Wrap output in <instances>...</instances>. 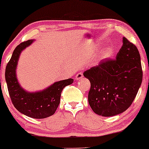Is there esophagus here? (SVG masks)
Wrapping results in <instances>:
<instances>
[{
    "instance_id": "1",
    "label": "esophagus",
    "mask_w": 149,
    "mask_h": 149,
    "mask_svg": "<svg viewBox=\"0 0 149 149\" xmlns=\"http://www.w3.org/2000/svg\"><path fill=\"white\" fill-rule=\"evenodd\" d=\"M83 77V74L82 72H79V73H77V75L76 76V80H80V79H82Z\"/></svg>"
}]
</instances>
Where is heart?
Masks as SVG:
<instances>
[{"instance_id":"obj_1","label":"heart","mask_w":149,"mask_h":149,"mask_svg":"<svg viewBox=\"0 0 149 149\" xmlns=\"http://www.w3.org/2000/svg\"><path fill=\"white\" fill-rule=\"evenodd\" d=\"M112 55V51L110 49H106L104 51L102 54V58H110Z\"/></svg>"}]
</instances>
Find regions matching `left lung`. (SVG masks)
Masks as SVG:
<instances>
[{
  "mask_svg": "<svg viewBox=\"0 0 149 149\" xmlns=\"http://www.w3.org/2000/svg\"><path fill=\"white\" fill-rule=\"evenodd\" d=\"M122 42L115 59H106L83 73L91 82L90 106L102 117L127 110L141 85L143 72L138 49L125 37Z\"/></svg>",
  "mask_w": 149,
  "mask_h": 149,
  "instance_id": "obj_1",
  "label": "left lung"
}]
</instances>
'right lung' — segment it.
<instances>
[{
	"label": "right lung",
	"mask_w": 149,
	"mask_h": 149,
	"mask_svg": "<svg viewBox=\"0 0 149 149\" xmlns=\"http://www.w3.org/2000/svg\"><path fill=\"white\" fill-rule=\"evenodd\" d=\"M34 40L22 42L15 49L6 68V81L11 101L19 112L35 119H44L53 115L60 103L62 90L73 83V79L57 81L48 88L37 92H28L19 85L16 76V68L21 52Z\"/></svg>",
	"instance_id": "1"
}]
</instances>
